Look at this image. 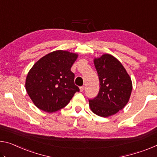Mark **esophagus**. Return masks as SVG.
I'll return each mask as SVG.
<instances>
[{"label": "esophagus", "instance_id": "esophagus-1", "mask_svg": "<svg viewBox=\"0 0 157 157\" xmlns=\"http://www.w3.org/2000/svg\"><path fill=\"white\" fill-rule=\"evenodd\" d=\"M79 89H80V91L82 92L84 90V86H82L79 87Z\"/></svg>", "mask_w": 157, "mask_h": 157}]
</instances>
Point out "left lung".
<instances>
[{
    "label": "left lung",
    "instance_id": "1",
    "mask_svg": "<svg viewBox=\"0 0 157 157\" xmlns=\"http://www.w3.org/2000/svg\"><path fill=\"white\" fill-rule=\"evenodd\" d=\"M100 89L95 98L89 99L93 113L107 117L124 108L132 91L130 77L120 62L110 54L94 60Z\"/></svg>",
    "mask_w": 157,
    "mask_h": 157
}]
</instances>
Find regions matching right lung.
Listing matches in <instances>:
<instances>
[{
	"label": "right lung",
	"mask_w": 157,
	"mask_h": 157,
	"mask_svg": "<svg viewBox=\"0 0 157 157\" xmlns=\"http://www.w3.org/2000/svg\"><path fill=\"white\" fill-rule=\"evenodd\" d=\"M78 54L57 50L47 54L29 72L26 89L36 106L53 113L68 105L79 89L74 82L71 71Z\"/></svg>",
	"instance_id": "obj_1"
}]
</instances>
